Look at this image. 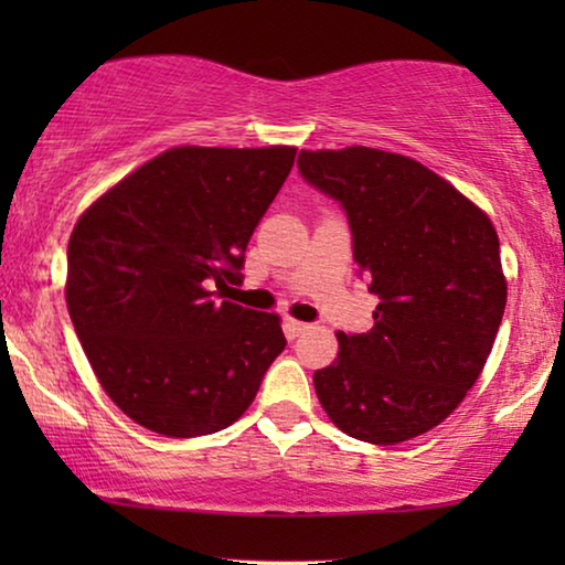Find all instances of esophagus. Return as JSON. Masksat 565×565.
Returning a JSON list of instances; mask_svg holds the SVG:
<instances>
[{"label": "esophagus", "instance_id": "esophagus-1", "mask_svg": "<svg viewBox=\"0 0 565 565\" xmlns=\"http://www.w3.org/2000/svg\"><path fill=\"white\" fill-rule=\"evenodd\" d=\"M311 327L303 321H296V319H285V331H288V337H300L303 331H308Z\"/></svg>", "mask_w": 565, "mask_h": 565}]
</instances>
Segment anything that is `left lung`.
I'll list each match as a JSON object with an SVG mask.
<instances>
[{"label": "left lung", "mask_w": 565, "mask_h": 565, "mask_svg": "<svg viewBox=\"0 0 565 565\" xmlns=\"http://www.w3.org/2000/svg\"><path fill=\"white\" fill-rule=\"evenodd\" d=\"M298 172L342 205L352 257L377 296L373 329L339 331L316 370L344 435L396 445L447 419L481 375L507 306L489 215L419 161L367 146L300 151Z\"/></svg>", "instance_id": "left-lung-1"}]
</instances>
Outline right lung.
<instances>
[{
    "label": "right lung",
    "instance_id": "1",
    "mask_svg": "<svg viewBox=\"0 0 565 565\" xmlns=\"http://www.w3.org/2000/svg\"><path fill=\"white\" fill-rule=\"evenodd\" d=\"M296 149L180 146L146 161L68 238L66 306L97 381L164 437L226 429L285 350L275 313L226 298Z\"/></svg>",
    "mask_w": 565,
    "mask_h": 565
}]
</instances>
